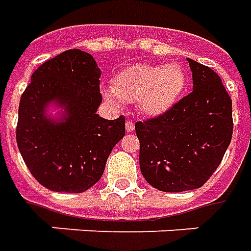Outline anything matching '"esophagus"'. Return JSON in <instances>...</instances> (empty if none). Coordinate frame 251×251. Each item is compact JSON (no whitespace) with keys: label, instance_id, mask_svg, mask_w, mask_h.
Returning <instances> with one entry per match:
<instances>
[{"label":"esophagus","instance_id":"1","mask_svg":"<svg viewBox=\"0 0 251 251\" xmlns=\"http://www.w3.org/2000/svg\"><path fill=\"white\" fill-rule=\"evenodd\" d=\"M126 129H127V132H132L135 129V124L134 122H131V120H128V122L126 123Z\"/></svg>","mask_w":251,"mask_h":251}]
</instances>
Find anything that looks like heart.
<instances>
[{"mask_svg":"<svg viewBox=\"0 0 251 251\" xmlns=\"http://www.w3.org/2000/svg\"><path fill=\"white\" fill-rule=\"evenodd\" d=\"M186 85V74L179 65H136L122 72L106 96L138 102L143 113L157 116L176 104Z\"/></svg>","mask_w":251,"mask_h":251,"instance_id":"1","label":"heart"}]
</instances>
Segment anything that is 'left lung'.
I'll use <instances>...</instances> for the list:
<instances>
[{
    "label": "left lung",
    "instance_id": "1",
    "mask_svg": "<svg viewBox=\"0 0 251 251\" xmlns=\"http://www.w3.org/2000/svg\"><path fill=\"white\" fill-rule=\"evenodd\" d=\"M186 60L193 90L161 116L135 124L140 172L162 192L204 185L232 136V102L220 77L208 66Z\"/></svg>",
    "mask_w": 251,
    "mask_h": 251
}]
</instances>
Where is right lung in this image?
Listing matches in <instances>:
<instances>
[{"instance_id":"1","label":"right lung","mask_w":251,"mask_h":251,"mask_svg":"<svg viewBox=\"0 0 251 251\" xmlns=\"http://www.w3.org/2000/svg\"><path fill=\"white\" fill-rule=\"evenodd\" d=\"M100 75L92 55L67 50L39 66L21 96L17 146L32 176L50 191H88L126 134L124 117L96 113L102 101ZM51 103L62 109L56 119L47 112Z\"/></svg>"}]
</instances>
